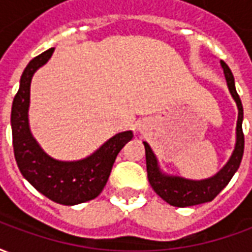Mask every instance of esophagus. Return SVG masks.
<instances>
[{"mask_svg": "<svg viewBox=\"0 0 252 252\" xmlns=\"http://www.w3.org/2000/svg\"><path fill=\"white\" fill-rule=\"evenodd\" d=\"M140 131H142V129H140Z\"/></svg>", "mask_w": 252, "mask_h": 252, "instance_id": "1", "label": "esophagus"}]
</instances>
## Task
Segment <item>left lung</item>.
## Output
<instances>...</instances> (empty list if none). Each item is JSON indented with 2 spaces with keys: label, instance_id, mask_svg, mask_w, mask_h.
<instances>
[{
  "label": "left lung",
  "instance_id": "left-lung-1",
  "mask_svg": "<svg viewBox=\"0 0 252 252\" xmlns=\"http://www.w3.org/2000/svg\"><path fill=\"white\" fill-rule=\"evenodd\" d=\"M220 64L224 71V77L227 81V86L232 98L238 106V123H236V143L233 148L231 158L224 164L220 171L205 180H188L184 177L170 175L163 173L159 167L158 159L150 147V144L143 142L146 148V164H147V177L150 185L153 186L154 191L164 200L167 204L178 208L198 205L204 202H209L221 191L228 182L231 181L233 174L238 171L244 151V135L242 129L243 123V105L240 101L233 79L231 68L225 64V62L220 61Z\"/></svg>",
  "mask_w": 252,
  "mask_h": 252
}]
</instances>
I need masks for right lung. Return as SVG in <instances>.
<instances>
[{
  "mask_svg": "<svg viewBox=\"0 0 252 252\" xmlns=\"http://www.w3.org/2000/svg\"><path fill=\"white\" fill-rule=\"evenodd\" d=\"M55 48L33 58L20 79L10 115L14 158L21 174L39 193L62 205H77L95 198L108 182L117 154L133 137L132 131L116 133L93 154L79 160H58L36 142L30 128L31 81Z\"/></svg>",
  "mask_w": 252,
  "mask_h": 252,
  "instance_id": "right-lung-1",
  "label": "right lung"
}]
</instances>
